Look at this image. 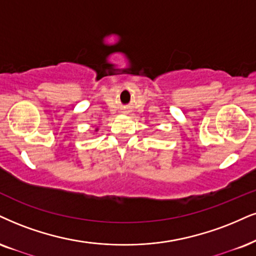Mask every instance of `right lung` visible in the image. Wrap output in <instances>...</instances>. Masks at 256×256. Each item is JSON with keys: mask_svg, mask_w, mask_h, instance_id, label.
Listing matches in <instances>:
<instances>
[{"mask_svg": "<svg viewBox=\"0 0 256 256\" xmlns=\"http://www.w3.org/2000/svg\"><path fill=\"white\" fill-rule=\"evenodd\" d=\"M96 130H97V129H96Z\"/></svg>", "mask_w": 256, "mask_h": 256, "instance_id": "obj_1", "label": "right lung"}]
</instances>
